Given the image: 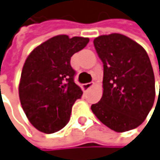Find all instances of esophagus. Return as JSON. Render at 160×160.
I'll list each match as a JSON object with an SVG mask.
<instances>
[{"label":"esophagus","instance_id":"esophagus-1","mask_svg":"<svg viewBox=\"0 0 160 160\" xmlns=\"http://www.w3.org/2000/svg\"><path fill=\"white\" fill-rule=\"evenodd\" d=\"M92 85H93V82H87V83L82 84V87H83V89H89Z\"/></svg>","mask_w":160,"mask_h":160}]
</instances>
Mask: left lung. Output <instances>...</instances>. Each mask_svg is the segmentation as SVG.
I'll return each instance as SVG.
<instances>
[{"instance_id":"obj_1","label":"left lung","mask_w":160,"mask_h":160,"mask_svg":"<svg viewBox=\"0 0 160 160\" xmlns=\"http://www.w3.org/2000/svg\"><path fill=\"white\" fill-rule=\"evenodd\" d=\"M94 47L103 64V92L91 109L112 131L133 130L144 122L156 98L155 75L148 53L120 33L98 36Z\"/></svg>"}]
</instances>
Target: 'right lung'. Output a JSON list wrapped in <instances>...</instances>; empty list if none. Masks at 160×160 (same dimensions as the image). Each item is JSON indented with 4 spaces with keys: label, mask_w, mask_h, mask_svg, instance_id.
Listing matches in <instances>:
<instances>
[{
    "label": "right lung",
    "mask_w": 160,
    "mask_h": 160,
    "mask_svg": "<svg viewBox=\"0 0 160 160\" xmlns=\"http://www.w3.org/2000/svg\"><path fill=\"white\" fill-rule=\"evenodd\" d=\"M89 38L57 35L36 47L26 59L19 97L28 121L38 131L53 133L70 120L72 107L82 95L74 82L70 60Z\"/></svg>",
    "instance_id": "right-lung-1"
}]
</instances>
